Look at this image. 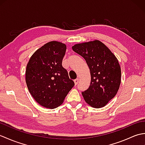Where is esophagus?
Instances as JSON below:
<instances>
[{
	"mask_svg": "<svg viewBox=\"0 0 145 145\" xmlns=\"http://www.w3.org/2000/svg\"><path fill=\"white\" fill-rule=\"evenodd\" d=\"M78 82H79V78H76V79H75V80H74V83H75V85H77Z\"/></svg>",
	"mask_w": 145,
	"mask_h": 145,
	"instance_id": "1",
	"label": "esophagus"
}]
</instances>
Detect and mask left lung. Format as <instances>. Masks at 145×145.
Returning a JSON list of instances; mask_svg holds the SVG:
<instances>
[{"instance_id":"left-lung-1","label":"left lung","mask_w":145,"mask_h":145,"mask_svg":"<svg viewBox=\"0 0 145 145\" xmlns=\"http://www.w3.org/2000/svg\"><path fill=\"white\" fill-rule=\"evenodd\" d=\"M72 49L85 58L90 69V87L82 93L85 102L95 108L106 106L115 97L121 84L118 59L98 40L75 44Z\"/></svg>"}]
</instances>
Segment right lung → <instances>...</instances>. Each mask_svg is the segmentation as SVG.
<instances>
[{
	"mask_svg": "<svg viewBox=\"0 0 145 145\" xmlns=\"http://www.w3.org/2000/svg\"><path fill=\"white\" fill-rule=\"evenodd\" d=\"M67 46L51 41L37 49L30 58L25 71L29 91L41 106L54 109L63 103L74 86L61 62Z\"/></svg>",
	"mask_w": 145,
	"mask_h": 145,
	"instance_id": "right-lung-1",
	"label": "right lung"
}]
</instances>
